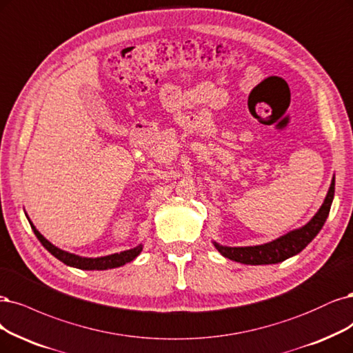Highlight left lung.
I'll use <instances>...</instances> for the list:
<instances>
[{
  "mask_svg": "<svg viewBox=\"0 0 353 353\" xmlns=\"http://www.w3.org/2000/svg\"><path fill=\"white\" fill-rule=\"evenodd\" d=\"M333 197H334V178L332 181V185L329 188V192H327L320 210L315 213V216L305 226L292 230V232L277 238L269 242V244L255 245V247H223L214 242V247L223 255V257L242 263V264L257 265V264H276V263L285 261L286 259L301 252L315 236H317V234L320 232L325 222L327 216L330 213Z\"/></svg>",
  "mask_w": 353,
  "mask_h": 353,
  "instance_id": "8db88e82",
  "label": "left lung"
}]
</instances>
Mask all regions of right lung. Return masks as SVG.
I'll return each mask as SVG.
<instances>
[{
    "instance_id": "obj_1",
    "label": "right lung",
    "mask_w": 353,
    "mask_h": 353,
    "mask_svg": "<svg viewBox=\"0 0 353 353\" xmlns=\"http://www.w3.org/2000/svg\"><path fill=\"white\" fill-rule=\"evenodd\" d=\"M33 232L41 241V244L50 251L54 257H57L59 261H63L64 264L70 265V267H76V269H81V270H108V269H115V267L124 265L125 263H130L134 260L137 255L141 252L143 245H139L132 250H127L119 254H111L106 255V257H98V259H86V257H80V255L76 254H70L67 251H63L57 248L55 245H52L50 241L45 239L38 229L33 226V223L29 221Z\"/></svg>"
}]
</instances>
